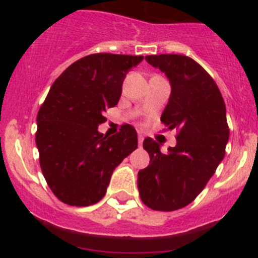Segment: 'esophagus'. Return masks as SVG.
I'll return each instance as SVG.
<instances>
[{
	"label": "esophagus",
	"mask_w": 258,
	"mask_h": 258,
	"mask_svg": "<svg viewBox=\"0 0 258 258\" xmlns=\"http://www.w3.org/2000/svg\"><path fill=\"white\" fill-rule=\"evenodd\" d=\"M138 143H140V146L143 143V137L142 136H138Z\"/></svg>",
	"instance_id": "esophagus-1"
}]
</instances>
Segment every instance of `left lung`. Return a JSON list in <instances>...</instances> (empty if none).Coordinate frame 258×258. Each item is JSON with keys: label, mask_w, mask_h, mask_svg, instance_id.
Wrapping results in <instances>:
<instances>
[{"label": "left lung", "mask_w": 258, "mask_h": 258, "mask_svg": "<svg viewBox=\"0 0 258 258\" xmlns=\"http://www.w3.org/2000/svg\"><path fill=\"white\" fill-rule=\"evenodd\" d=\"M146 60L169 79L172 93L161 122L178 133L177 145L166 154L150 137L143 141L150 165L138 172V190L149 208L177 211L202 192L225 156L226 107L217 84L190 56L160 54Z\"/></svg>", "instance_id": "8db88e82"}]
</instances>
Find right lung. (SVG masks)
I'll return each instance as SVG.
<instances>
[{"label": "right lung", "instance_id": "1", "mask_svg": "<svg viewBox=\"0 0 258 258\" xmlns=\"http://www.w3.org/2000/svg\"><path fill=\"white\" fill-rule=\"evenodd\" d=\"M143 56L98 52L79 59L50 88L37 113L36 145L50 190L68 206L88 207L107 191L116 166L138 147L137 132H98L117 104L127 71Z\"/></svg>", "mask_w": 258, "mask_h": 258}]
</instances>
